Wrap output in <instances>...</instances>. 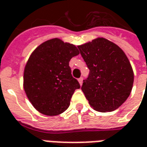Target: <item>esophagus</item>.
<instances>
[{
  "mask_svg": "<svg viewBox=\"0 0 147 147\" xmlns=\"http://www.w3.org/2000/svg\"><path fill=\"white\" fill-rule=\"evenodd\" d=\"M78 82H79V84H82V83H83V78H80L79 79H78Z\"/></svg>",
  "mask_w": 147,
  "mask_h": 147,
  "instance_id": "1",
  "label": "esophagus"
}]
</instances>
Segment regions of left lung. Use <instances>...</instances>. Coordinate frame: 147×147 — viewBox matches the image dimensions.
Instances as JSON below:
<instances>
[{
    "mask_svg": "<svg viewBox=\"0 0 147 147\" xmlns=\"http://www.w3.org/2000/svg\"><path fill=\"white\" fill-rule=\"evenodd\" d=\"M90 72L81 87L90 106L99 112L120 107L130 95L134 74L119 46L103 37L78 45Z\"/></svg>",
    "mask_w": 147,
    "mask_h": 147,
    "instance_id": "8db88e82",
    "label": "left lung"
}]
</instances>
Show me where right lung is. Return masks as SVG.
Wrapping results in <instances>:
<instances>
[{
	"label": "right lung",
	"instance_id": "right-lung-1",
	"mask_svg": "<svg viewBox=\"0 0 147 147\" xmlns=\"http://www.w3.org/2000/svg\"><path fill=\"white\" fill-rule=\"evenodd\" d=\"M77 47L59 38L46 40L35 49L26 64L23 88L34 107L45 115L55 116L67 110L76 89L69 62L79 55Z\"/></svg>",
	"mask_w": 147,
	"mask_h": 147
}]
</instances>
